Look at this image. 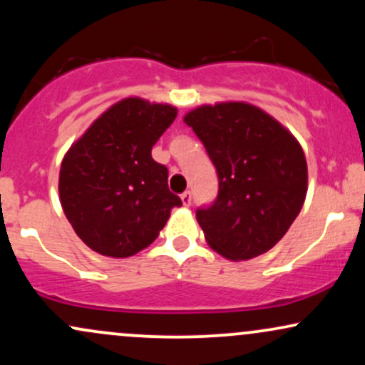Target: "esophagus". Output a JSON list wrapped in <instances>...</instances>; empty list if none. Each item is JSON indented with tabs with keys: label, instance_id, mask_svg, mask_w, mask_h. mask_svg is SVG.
<instances>
[{
	"label": "esophagus",
	"instance_id": "esophagus-1",
	"mask_svg": "<svg viewBox=\"0 0 365 365\" xmlns=\"http://www.w3.org/2000/svg\"><path fill=\"white\" fill-rule=\"evenodd\" d=\"M180 199H182V202H183V206H185V207H188V206H190V204H192V194H190V192H183V194L182 195H180Z\"/></svg>",
	"mask_w": 365,
	"mask_h": 365
}]
</instances>
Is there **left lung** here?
Masks as SVG:
<instances>
[{"label": "left lung", "instance_id": "8db88e82", "mask_svg": "<svg viewBox=\"0 0 365 365\" xmlns=\"http://www.w3.org/2000/svg\"><path fill=\"white\" fill-rule=\"evenodd\" d=\"M217 171L220 190L195 216L211 249L232 261L278 244L307 194V163L295 137L249 103H217L187 113Z\"/></svg>", "mask_w": 365, "mask_h": 365}]
</instances>
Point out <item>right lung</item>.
Here are the masks:
<instances>
[{
	"instance_id": "right-lung-1",
	"label": "right lung",
	"mask_w": 365,
	"mask_h": 365,
	"mask_svg": "<svg viewBox=\"0 0 365 365\" xmlns=\"http://www.w3.org/2000/svg\"><path fill=\"white\" fill-rule=\"evenodd\" d=\"M177 118L170 104L127 98L113 104L65 154L60 200L75 233L94 252L130 257L153 244L182 200L168 168L150 156Z\"/></svg>"
}]
</instances>
